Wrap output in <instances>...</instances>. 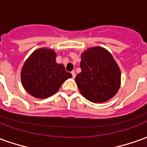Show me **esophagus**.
<instances>
[{
	"mask_svg": "<svg viewBox=\"0 0 147 147\" xmlns=\"http://www.w3.org/2000/svg\"><path fill=\"white\" fill-rule=\"evenodd\" d=\"M71 75H72V78L76 77V72L75 71H71Z\"/></svg>",
	"mask_w": 147,
	"mask_h": 147,
	"instance_id": "esophagus-1",
	"label": "esophagus"
}]
</instances>
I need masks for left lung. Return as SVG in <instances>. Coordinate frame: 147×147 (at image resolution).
<instances>
[{"instance_id":"left-lung-1","label":"left lung","mask_w":147,"mask_h":147,"mask_svg":"<svg viewBox=\"0 0 147 147\" xmlns=\"http://www.w3.org/2000/svg\"><path fill=\"white\" fill-rule=\"evenodd\" d=\"M80 67L81 72L76 77V83L87 100L104 102L117 94L120 85V71L106 49H88L82 53Z\"/></svg>"}]
</instances>
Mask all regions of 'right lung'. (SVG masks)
<instances>
[{"label": "right lung", "instance_id": "obj_1", "mask_svg": "<svg viewBox=\"0 0 147 147\" xmlns=\"http://www.w3.org/2000/svg\"><path fill=\"white\" fill-rule=\"evenodd\" d=\"M57 55L52 49H39L24 63L21 80L24 89L38 98L53 95L64 81L71 78L63 64L56 63Z\"/></svg>", "mask_w": 147, "mask_h": 147}]
</instances>
